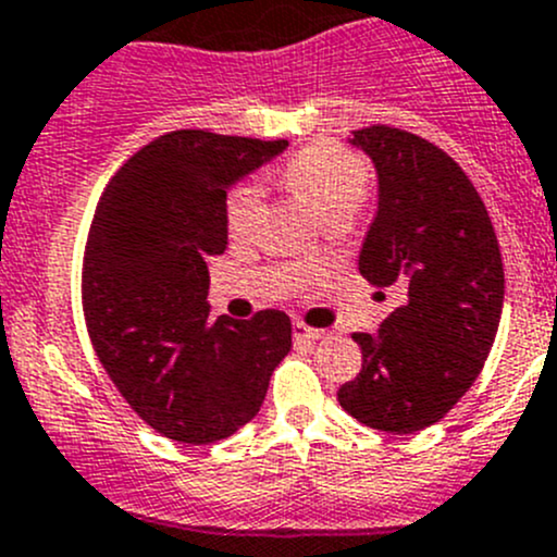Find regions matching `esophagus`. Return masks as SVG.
Segmentation results:
<instances>
[{
	"mask_svg": "<svg viewBox=\"0 0 557 557\" xmlns=\"http://www.w3.org/2000/svg\"><path fill=\"white\" fill-rule=\"evenodd\" d=\"M292 333H295V341H319L324 335V330L308 327L302 319H295V322H292Z\"/></svg>",
	"mask_w": 557,
	"mask_h": 557,
	"instance_id": "esophagus-1",
	"label": "esophagus"
}]
</instances>
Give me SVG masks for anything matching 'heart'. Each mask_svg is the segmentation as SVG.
<instances>
[{
  "mask_svg": "<svg viewBox=\"0 0 557 557\" xmlns=\"http://www.w3.org/2000/svg\"><path fill=\"white\" fill-rule=\"evenodd\" d=\"M281 181L330 224L335 219H349L357 211L368 191V164L357 153L333 143H313L284 164ZM260 211L262 189L255 181L230 186L224 197V224L233 238L249 235Z\"/></svg>",
  "mask_w": 557,
  "mask_h": 557,
  "instance_id": "1",
  "label": "heart"
}]
</instances>
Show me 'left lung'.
Listing matches in <instances>:
<instances>
[{
  "instance_id": "8db88e82",
  "label": "left lung",
  "mask_w": 557,
  "mask_h": 557,
  "mask_svg": "<svg viewBox=\"0 0 557 557\" xmlns=\"http://www.w3.org/2000/svg\"><path fill=\"white\" fill-rule=\"evenodd\" d=\"M351 135L379 173L360 273L404 300L376 335H351L362 371L338 389V404L376 431L417 433L484 368L504 308V262L476 186L447 151L387 124Z\"/></svg>"
}]
</instances>
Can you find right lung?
<instances>
[{"instance_id":"obj_1","label":"right lung","mask_w":557,"mask_h":557,"mask_svg":"<svg viewBox=\"0 0 557 557\" xmlns=\"http://www.w3.org/2000/svg\"><path fill=\"white\" fill-rule=\"evenodd\" d=\"M286 140L175 129L132 153L94 211L81 273L86 330L121 398L173 442L255 420L292 346L278 308L211 319L206 260L227 249V186Z\"/></svg>"}]
</instances>
